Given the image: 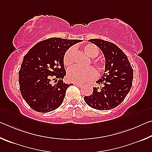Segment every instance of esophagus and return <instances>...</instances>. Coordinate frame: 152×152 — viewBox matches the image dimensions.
Wrapping results in <instances>:
<instances>
[{
	"instance_id": "obj_1",
	"label": "esophagus",
	"mask_w": 152,
	"mask_h": 152,
	"mask_svg": "<svg viewBox=\"0 0 152 152\" xmlns=\"http://www.w3.org/2000/svg\"><path fill=\"white\" fill-rule=\"evenodd\" d=\"M74 84H75V85H76L77 86H78V87L83 86V84H81V83H78V82H75V83H74Z\"/></svg>"
}]
</instances>
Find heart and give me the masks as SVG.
<instances>
[{"label":"heart","instance_id":"heart-1","mask_svg":"<svg viewBox=\"0 0 152 152\" xmlns=\"http://www.w3.org/2000/svg\"><path fill=\"white\" fill-rule=\"evenodd\" d=\"M82 50L90 58H95L99 54L96 46L93 44H87L82 47ZM74 60V50L70 48L66 51L64 56V63L67 67L72 65ZM91 64L98 72H101L103 69V64L101 61L92 60ZM95 76V72L92 67L80 68L78 67H73L68 72V78L74 82H82L93 78Z\"/></svg>","mask_w":152,"mask_h":152}]
</instances>
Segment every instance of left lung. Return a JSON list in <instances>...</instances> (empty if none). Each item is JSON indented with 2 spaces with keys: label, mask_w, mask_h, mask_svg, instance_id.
I'll return each mask as SVG.
<instances>
[{
  "label": "left lung",
  "mask_w": 152,
  "mask_h": 152,
  "mask_svg": "<svg viewBox=\"0 0 152 152\" xmlns=\"http://www.w3.org/2000/svg\"><path fill=\"white\" fill-rule=\"evenodd\" d=\"M103 53L105 70L96 81L100 87H93L90 96L84 97L86 103L97 110H109L119 105L132 86L133 70L127 56L113 43L101 39H91Z\"/></svg>",
  "instance_id": "8db88e82"
}]
</instances>
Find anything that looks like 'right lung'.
I'll return each instance as SVG.
<instances>
[{
	"label": "right lung",
	"instance_id": "add662e5",
	"mask_svg": "<svg viewBox=\"0 0 152 152\" xmlns=\"http://www.w3.org/2000/svg\"><path fill=\"white\" fill-rule=\"evenodd\" d=\"M82 42L51 37L36 43L24 56L19 72L20 91L30 107L48 113L60 106L70 84L66 76L64 56L71 46ZM56 84H51V80Z\"/></svg>",
	"mask_w": 152,
	"mask_h": 152
}]
</instances>
